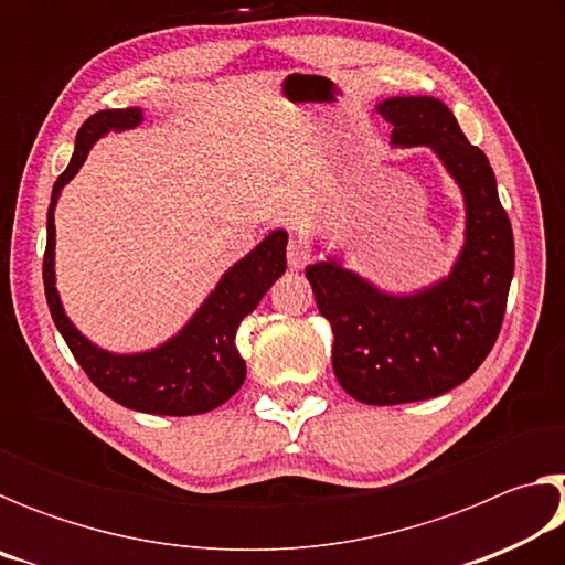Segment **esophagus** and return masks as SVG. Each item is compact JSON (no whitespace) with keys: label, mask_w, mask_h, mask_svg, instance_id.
<instances>
[{"label":"esophagus","mask_w":565,"mask_h":565,"mask_svg":"<svg viewBox=\"0 0 565 565\" xmlns=\"http://www.w3.org/2000/svg\"><path fill=\"white\" fill-rule=\"evenodd\" d=\"M286 259H289V266H291L294 271H299V269H303V266L313 259V254H311L309 246H306L303 242H299V238H291L289 248H286Z\"/></svg>","instance_id":"obj_1"}]
</instances>
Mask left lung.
Masks as SVG:
<instances>
[{"mask_svg":"<svg viewBox=\"0 0 565 565\" xmlns=\"http://www.w3.org/2000/svg\"><path fill=\"white\" fill-rule=\"evenodd\" d=\"M376 111L394 147H431L461 189L466 238L454 269L414 294H386L337 259L306 269L333 331V374L371 406L426 401L473 374L499 339L513 279V232L489 159L434 97H391Z\"/></svg>","mask_w":565,"mask_h":565,"instance_id":"left-lung-1","label":"left lung"}]
</instances>
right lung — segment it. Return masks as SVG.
<instances>
[{
  "label": "right lung",
  "instance_id": "right-lung-1",
  "mask_svg": "<svg viewBox=\"0 0 565 565\" xmlns=\"http://www.w3.org/2000/svg\"><path fill=\"white\" fill-rule=\"evenodd\" d=\"M141 109H104L92 114L76 131V145L70 167L62 171L52 189L46 212V252H44V294L52 319L79 361L92 384L117 404L157 416H196L206 414L242 388L246 363L238 356L236 329L252 313L271 284L286 271L284 228H276L264 242L228 269L216 289L206 296L199 311L177 337L161 347L141 353H111L92 343L64 313L54 276V209L64 184H70L87 159L94 141L107 131L139 127Z\"/></svg>",
  "mask_w": 565,
  "mask_h": 565
}]
</instances>
